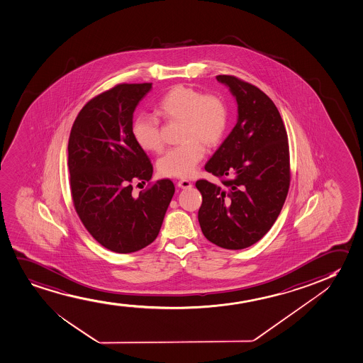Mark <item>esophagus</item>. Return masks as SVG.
<instances>
[{
    "label": "esophagus",
    "mask_w": 363,
    "mask_h": 363,
    "mask_svg": "<svg viewBox=\"0 0 363 363\" xmlns=\"http://www.w3.org/2000/svg\"><path fill=\"white\" fill-rule=\"evenodd\" d=\"M177 186L179 189H191L192 184L189 179H179V181H177Z\"/></svg>",
    "instance_id": "34e87169"
}]
</instances>
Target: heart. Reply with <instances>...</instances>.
<instances>
[{"label": "heart", "mask_w": 363, "mask_h": 363, "mask_svg": "<svg viewBox=\"0 0 363 363\" xmlns=\"http://www.w3.org/2000/svg\"><path fill=\"white\" fill-rule=\"evenodd\" d=\"M155 114L165 122H181L179 146L165 151L157 161V169L166 177H189L204 157V145L220 143L229 123V109L220 96L203 94L186 86H174L155 107ZM133 138L143 150L157 152L162 147L161 129L154 118H137Z\"/></svg>", "instance_id": "1"}]
</instances>
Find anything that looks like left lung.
Segmentation results:
<instances>
[{
  "label": "left lung",
  "instance_id": "left-lung-1",
  "mask_svg": "<svg viewBox=\"0 0 363 363\" xmlns=\"http://www.w3.org/2000/svg\"><path fill=\"white\" fill-rule=\"evenodd\" d=\"M238 102V123L206 171L220 179H198V221L208 240L241 250L261 240L277 219L291 184L287 130L272 99L246 81L218 75Z\"/></svg>",
  "mask_w": 363,
  "mask_h": 363
}]
</instances>
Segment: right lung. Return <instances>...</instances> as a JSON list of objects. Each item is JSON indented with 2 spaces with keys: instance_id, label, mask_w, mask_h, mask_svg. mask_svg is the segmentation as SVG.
<instances>
[{
  "instance_id": "right-lung-1",
  "label": "right lung",
  "mask_w": 363,
  "mask_h": 363,
  "mask_svg": "<svg viewBox=\"0 0 363 363\" xmlns=\"http://www.w3.org/2000/svg\"><path fill=\"white\" fill-rule=\"evenodd\" d=\"M152 84H119L90 99L77 114L69 138V172L76 213L94 240L117 254L150 245L159 235L174 194L160 179L139 196L152 164L133 138V113Z\"/></svg>"
}]
</instances>
